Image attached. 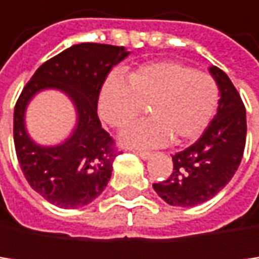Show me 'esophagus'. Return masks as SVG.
<instances>
[{"mask_svg": "<svg viewBox=\"0 0 259 259\" xmlns=\"http://www.w3.org/2000/svg\"><path fill=\"white\" fill-rule=\"evenodd\" d=\"M134 154H137L140 158H143V160H147L149 157H151V152H147V151H140V149H134L132 151Z\"/></svg>", "mask_w": 259, "mask_h": 259, "instance_id": "obj_1", "label": "esophagus"}]
</instances>
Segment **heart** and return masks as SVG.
<instances>
[{"instance_id":"b5f03b06","label":"heart","mask_w":259,"mask_h":259,"mask_svg":"<svg viewBox=\"0 0 259 259\" xmlns=\"http://www.w3.org/2000/svg\"><path fill=\"white\" fill-rule=\"evenodd\" d=\"M219 101L214 77L179 62H152L138 66L127 82L110 76L99 95V115L112 127L132 122L149 105L152 118L128 125L121 141L157 147L169 141L197 140L211 122Z\"/></svg>"}]
</instances>
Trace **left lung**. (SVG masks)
Returning <instances> with one entry per match:
<instances>
[{
    "instance_id": "obj_1",
    "label": "left lung",
    "mask_w": 259,
    "mask_h": 259,
    "mask_svg": "<svg viewBox=\"0 0 259 259\" xmlns=\"http://www.w3.org/2000/svg\"><path fill=\"white\" fill-rule=\"evenodd\" d=\"M210 73L221 93L216 116L194 144L172 155L171 176L152 185L157 194L174 206H194L214 197L232 180L242 160L245 107L222 69L211 66Z\"/></svg>"
}]
</instances>
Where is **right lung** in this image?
I'll list each match as a JSON object with an SVG mask.
<instances>
[{"label": "right lung", "mask_w": 259, "mask_h": 259, "mask_svg": "<svg viewBox=\"0 0 259 259\" xmlns=\"http://www.w3.org/2000/svg\"><path fill=\"white\" fill-rule=\"evenodd\" d=\"M128 53L124 46L80 43L46 60L23 88L14 112V143L21 171L41 197L60 208L93 202L112 177L118 155L98 116V99L110 69ZM46 88L63 91L78 113L75 132L57 146H40L25 132V107Z\"/></svg>", "instance_id": "1"}]
</instances>
